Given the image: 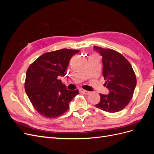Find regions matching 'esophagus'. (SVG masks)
<instances>
[{"label": "esophagus", "mask_w": 154, "mask_h": 154, "mask_svg": "<svg viewBox=\"0 0 154 154\" xmlns=\"http://www.w3.org/2000/svg\"><path fill=\"white\" fill-rule=\"evenodd\" d=\"M80 92L81 93H83V94H88L90 93L89 91H85L84 89H82V88H81V89H80Z\"/></svg>", "instance_id": "1"}]
</instances>
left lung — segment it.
<instances>
[{
  "label": "left lung",
  "instance_id": "8db88e82",
  "mask_svg": "<svg viewBox=\"0 0 154 154\" xmlns=\"http://www.w3.org/2000/svg\"><path fill=\"white\" fill-rule=\"evenodd\" d=\"M102 57L103 75L108 94H100L96 107L108 112H117L129 103L136 86V76L131 64L123 56L113 49L94 46Z\"/></svg>",
  "mask_w": 154,
  "mask_h": 154
}]
</instances>
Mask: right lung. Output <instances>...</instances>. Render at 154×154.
<instances>
[{"label":"right lung","instance_id":"add662e5","mask_svg":"<svg viewBox=\"0 0 154 154\" xmlns=\"http://www.w3.org/2000/svg\"><path fill=\"white\" fill-rule=\"evenodd\" d=\"M79 50L62 49L41 55L26 72L25 91L35 109L45 118H54L69 109L78 89L69 91L60 80L70 60Z\"/></svg>","mask_w":154,"mask_h":154}]
</instances>
